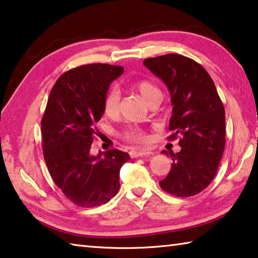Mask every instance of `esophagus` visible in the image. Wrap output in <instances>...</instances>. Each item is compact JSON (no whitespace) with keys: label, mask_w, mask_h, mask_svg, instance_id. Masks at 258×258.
I'll list each match as a JSON object with an SVG mask.
<instances>
[{"label":"esophagus","mask_w":258,"mask_h":258,"mask_svg":"<svg viewBox=\"0 0 258 258\" xmlns=\"http://www.w3.org/2000/svg\"><path fill=\"white\" fill-rule=\"evenodd\" d=\"M151 154L150 151L148 150H132L130 152V155L132 158H138V157H143V156H149Z\"/></svg>","instance_id":"esophagus-1"}]
</instances>
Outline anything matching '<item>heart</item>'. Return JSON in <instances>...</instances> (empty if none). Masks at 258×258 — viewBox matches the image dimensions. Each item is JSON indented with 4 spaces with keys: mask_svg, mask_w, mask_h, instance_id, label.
<instances>
[{
    "mask_svg": "<svg viewBox=\"0 0 258 258\" xmlns=\"http://www.w3.org/2000/svg\"><path fill=\"white\" fill-rule=\"evenodd\" d=\"M132 86L138 91L146 102L155 95L160 94L158 87L148 80H138L132 83ZM119 110V93L116 89L108 91L103 99V111L107 116H116ZM124 139L130 142L143 145L148 141V135L140 128H130L124 133Z\"/></svg>",
    "mask_w": 258,
    "mask_h": 258,
    "instance_id": "obj_1",
    "label": "heart"
}]
</instances>
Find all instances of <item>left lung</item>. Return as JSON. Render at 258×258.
<instances>
[{
    "instance_id": "8db88e82",
    "label": "left lung",
    "mask_w": 258,
    "mask_h": 258,
    "mask_svg": "<svg viewBox=\"0 0 258 258\" xmlns=\"http://www.w3.org/2000/svg\"><path fill=\"white\" fill-rule=\"evenodd\" d=\"M143 64L163 81L171 93L169 140L181 135L180 152L168 175L159 182L164 191L176 197L202 192L215 177L225 147V111L215 84L195 60L181 54L148 58ZM167 155V151L163 150Z\"/></svg>"
}]
</instances>
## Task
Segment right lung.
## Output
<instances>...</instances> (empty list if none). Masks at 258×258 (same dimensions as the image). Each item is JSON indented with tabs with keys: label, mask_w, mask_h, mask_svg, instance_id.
Segmentation results:
<instances>
[{
	"label": "right lung",
	"mask_w": 258,
	"mask_h": 258,
	"mask_svg": "<svg viewBox=\"0 0 258 258\" xmlns=\"http://www.w3.org/2000/svg\"><path fill=\"white\" fill-rule=\"evenodd\" d=\"M123 72L108 63L76 67L58 78L47 99L41 121L43 156L52 180L77 206L97 207L115 197L121 166L131 159L117 149L91 154L104 95Z\"/></svg>",
	"instance_id": "add662e5"
}]
</instances>
